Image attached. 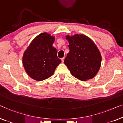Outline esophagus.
I'll list each match as a JSON object with an SVG mask.
<instances>
[{
	"mask_svg": "<svg viewBox=\"0 0 123 123\" xmlns=\"http://www.w3.org/2000/svg\"><path fill=\"white\" fill-rule=\"evenodd\" d=\"M64 60H65V58L63 57L61 58V61H62V62H64Z\"/></svg>",
	"mask_w": 123,
	"mask_h": 123,
	"instance_id": "obj_1",
	"label": "esophagus"
}]
</instances>
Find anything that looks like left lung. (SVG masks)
I'll return each instance as SVG.
<instances>
[{"label": "left lung", "mask_w": 123, "mask_h": 123, "mask_svg": "<svg viewBox=\"0 0 123 123\" xmlns=\"http://www.w3.org/2000/svg\"><path fill=\"white\" fill-rule=\"evenodd\" d=\"M70 52L64 63L74 77L81 81L92 79L99 70L101 55L95 44L85 35L66 36Z\"/></svg>", "instance_id": "left-lung-1"}]
</instances>
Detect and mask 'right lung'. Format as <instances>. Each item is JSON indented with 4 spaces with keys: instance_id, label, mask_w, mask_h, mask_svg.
Masks as SVG:
<instances>
[{
    "instance_id": "1",
    "label": "right lung",
    "mask_w": 123,
    "mask_h": 123,
    "mask_svg": "<svg viewBox=\"0 0 123 123\" xmlns=\"http://www.w3.org/2000/svg\"><path fill=\"white\" fill-rule=\"evenodd\" d=\"M54 41L55 37L43 33L32 41L25 51L23 65L31 78L38 81L49 78L61 63L56 48L52 46Z\"/></svg>"
}]
</instances>
